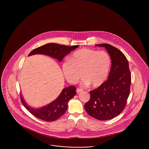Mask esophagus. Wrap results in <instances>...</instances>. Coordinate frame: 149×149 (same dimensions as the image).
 Returning <instances> with one entry per match:
<instances>
[{
    "label": "esophagus",
    "instance_id": "esophagus-1",
    "mask_svg": "<svg viewBox=\"0 0 149 149\" xmlns=\"http://www.w3.org/2000/svg\"><path fill=\"white\" fill-rule=\"evenodd\" d=\"M81 91H83V89H82L77 88V92L78 93H80V92H81Z\"/></svg>",
    "mask_w": 149,
    "mask_h": 149
}]
</instances>
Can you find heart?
<instances>
[{
  "instance_id": "1",
  "label": "heart",
  "mask_w": 149,
  "mask_h": 149,
  "mask_svg": "<svg viewBox=\"0 0 149 149\" xmlns=\"http://www.w3.org/2000/svg\"><path fill=\"white\" fill-rule=\"evenodd\" d=\"M111 58L106 51L83 49L75 51L63 64L65 78L70 83L78 81L82 77L84 85L98 87L108 77L111 68Z\"/></svg>"
}]
</instances>
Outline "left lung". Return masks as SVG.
<instances>
[{
  "mask_svg": "<svg viewBox=\"0 0 149 149\" xmlns=\"http://www.w3.org/2000/svg\"><path fill=\"white\" fill-rule=\"evenodd\" d=\"M104 47L112 60L107 80L90 92L91 98L84 105L89 115L98 120H111L123 111L127 103L131 82L127 59L117 48L108 44L96 45Z\"/></svg>",
  "mask_w": 149,
  "mask_h": 149,
  "instance_id": "8db88e82",
  "label": "left lung"
}]
</instances>
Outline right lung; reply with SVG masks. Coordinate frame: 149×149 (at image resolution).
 <instances>
[{
	"mask_svg": "<svg viewBox=\"0 0 149 149\" xmlns=\"http://www.w3.org/2000/svg\"><path fill=\"white\" fill-rule=\"evenodd\" d=\"M78 47L79 45L68 46L57 43H47L32 50L29 54V56L35 54H43L54 57L61 61L64 57ZM76 94L75 86L71 85L65 88L54 101L38 109L29 107L23 99L21 94V100L24 107L35 117L45 121L52 122L58 119L65 113L68 108V102Z\"/></svg>",
	"mask_w": 149,
	"mask_h": 149,
	"instance_id": "1",
	"label": "right lung"
}]
</instances>
